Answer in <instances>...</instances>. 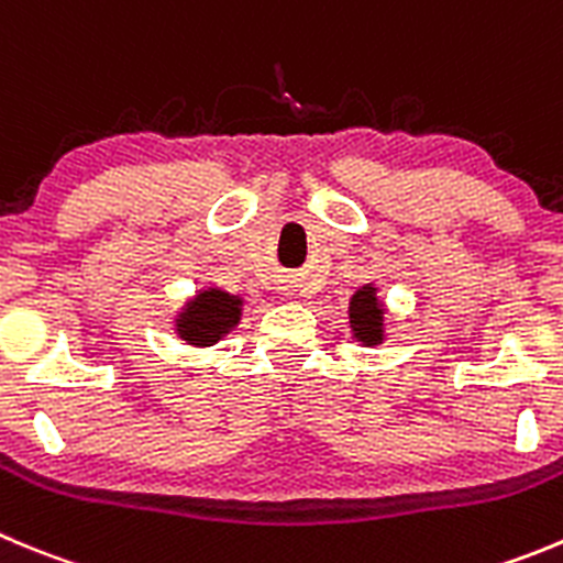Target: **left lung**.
<instances>
[{"instance_id": "8db88e82", "label": "left lung", "mask_w": 563, "mask_h": 563, "mask_svg": "<svg viewBox=\"0 0 563 563\" xmlns=\"http://www.w3.org/2000/svg\"><path fill=\"white\" fill-rule=\"evenodd\" d=\"M346 328L353 341H358L361 346H380L388 339V322H386V302L380 297V286L377 283H366L358 291L350 297V306H346Z\"/></svg>"}]
</instances>
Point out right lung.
Listing matches in <instances>:
<instances>
[{"label": "right lung", "instance_id": "obj_1", "mask_svg": "<svg viewBox=\"0 0 563 563\" xmlns=\"http://www.w3.org/2000/svg\"><path fill=\"white\" fill-rule=\"evenodd\" d=\"M244 317V297L208 286L188 297L172 317V330L188 346H213L233 333Z\"/></svg>", "mask_w": 563, "mask_h": 563}]
</instances>
